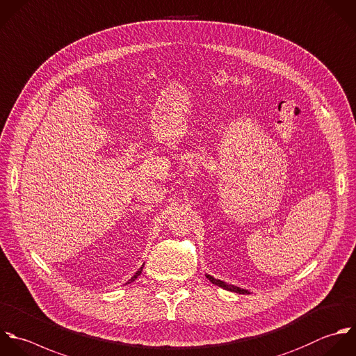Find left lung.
Wrapping results in <instances>:
<instances>
[{
  "instance_id": "left-lung-1",
  "label": "left lung",
  "mask_w": 356,
  "mask_h": 356,
  "mask_svg": "<svg viewBox=\"0 0 356 356\" xmlns=\"http://www.w3.org/2000/svg\"><path fill=\"white\" fill-rule=\"evenodd\" d=\"M207 277H208V280L212 283V284H215V286H219V287H222V289H225V290H227V291H232V293H237V294H251L248 290H245V289H241V287H237V286H234V284H229V283H226V282H223V280H219V279H215L213 276H211V275H205Z\"/></svg>"
}]
</instances>
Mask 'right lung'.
Listing matches in <instances>:
<instances>
[{"instance_id":"1","label":"right lung","mask_w":356,"mask_h":356,"mask_svg":"<svg viewBox=\"0 0 356 356\" xmlns=\"http://www.w3.org/2000/svg\"><path fill=\"white\" fill-rule=\"evenodd\" d=\"M143 268H144V265H143V266H141V268H140V269H138V270H137V272H136V273L131 276V279H130V280H127V283H126V284H129V283L134 282V280H136V279H137V277L141 275V272H143Z\"/></svg>"}]
</instances>
